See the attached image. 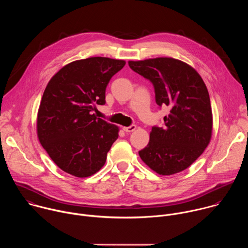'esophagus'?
<instances>
[{
    "label": "esophagus",
    "mask_w": 248,
    "mask_h": 248,
    "mask_svg": "<svg viewBox=\"0 0 248 248\" xmlns=\"http://www.w3.org/2000/svg\"><path fill=\"white\" fill-rule=\"evenodd\" d=\"M123 129L125 131V132H132L136 129V125L132 124V125H129V126H124L123 127Z\"/></svg>",
    "instance_id": "1"
}]
</instances>
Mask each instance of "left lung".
Returning <instances> with one entry per match:
<instances>
[{
    "label": "left lung",
    "instance_id": "1",
    "mask_svg": "<svg viewBox=\"0 0 248 248\" xmlns=\"http://www.w3.org/2000/svg\"><path fill=\"white\" fill-rule=\"evenodd\" d=\"M128 65L152 82L159 107L170 108L165 126H153L149 143L138 152L141 160L162 175L187 169L212 136L213 117L203 79L192 66L172 58L129 61Z\"/></svg>",
    "mask_w": 248,
    "mask_h": 248
}]
</instances>
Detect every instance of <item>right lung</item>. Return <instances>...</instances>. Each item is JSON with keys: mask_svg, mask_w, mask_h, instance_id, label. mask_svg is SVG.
I'll list each match as a JSON object with an SVG mask.
<instances>
[{"mask_svg": "<svg viewBox=\"0 0 248 248\" xmlns=\"http://www.w3.org/2000/svg\"><path fill=\"white\" fill-rule=\"evenodd\" d=\"M124 64L105 57L78 60L62 67L48 82L38 110L37 135L63 171L87 178L105 165L119 127L93 111L106 103V87Z\"/></svg>", "mask_w": 248, "mask_h": 248, "instance_id": "add662e5", "label": "right lung"}]
</instances>
